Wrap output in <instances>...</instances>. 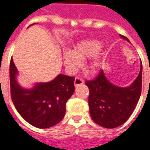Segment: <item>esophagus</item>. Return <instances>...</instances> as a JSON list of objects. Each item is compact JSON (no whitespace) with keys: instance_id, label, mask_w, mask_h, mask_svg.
<instances>
[{"instance_id":"34e87169","label":"esophagus","mask_w":150,"mask_h":150,"mask_svg":"<svg viewBox=\"0 0 150 150\" xmlns=\"http://www.w3.org/2000/svg\"><path fill=\"white\" fill-rule=\"evenodd\" d=\"M75 86H79L80 85H82L84 84V80L83 79H81V78L79 77H76L75 79Z\"/></svg>"}]
</instances>
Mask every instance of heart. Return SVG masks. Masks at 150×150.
<instances>
[{
    "mask_svg": "<svg viewBox=\"0 0 150 150\" xmlns=\"http://www.w3.org/2000/svg\"><path fill=\"white\" fill-rule=\"evenodd\" d=\"M102 42L98 40H86L75 46L72 52H66L63 54L64 65L69 73H75L82 65L81 61L92 58L98 54L102 49ZM102 61L98 57L94 58L91 64L93 71L102 68Z\"/></svg>",
    "mask_w": 150,
    "mask_h": 150,
    "instance_id": "obj_1",
    "label": "heart"
}]
</instances>
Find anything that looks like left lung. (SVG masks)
<instances>
[{
    "label": "left lung",
    "mask_w": 150,
    "mask_h": 150,
    "mask_svg": "<svg viewBox=\"0 0 150 150\" xmlns=\"http://www.w3.org/2000/svg\"><path fill=\"white\" fill-rule=\"evenodd\" d=\"M120 37L129 42L127 38ZM142 71L129 87H119L106 79L101 70L93 80L86 81L89 89L88 105L92 120L99 126L113 129L126 122L132 115L142 91Z\"/></svg>",
    "instance_id": "left-lung-1"
}]
</instances>
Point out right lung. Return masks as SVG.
<instances>
[{
  "label": "right lung",
  "mask_w": 150,
  "mask_h": 150,
  "mask_svg": "<svg viewBox=\"0 0 150 150\" xmlns=\"http://www.w3.org/2000/svg\"><path fill=\"white\" fill-rule=\"evenodd\" d=\"M18 70L13 59L10 62L11 96L23 119L35 127L54 126L64 118L65 105L75 92V78L58 75L48 82L37 83L31 89L21 87L16 76Z\"/></svg>",
  "instance_id": "1"
}]
</instances>
